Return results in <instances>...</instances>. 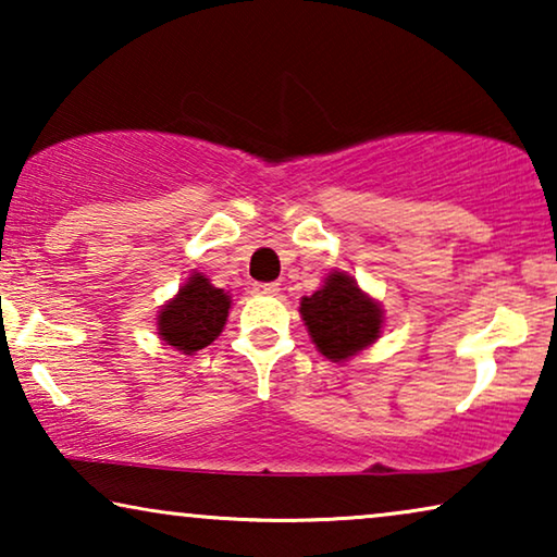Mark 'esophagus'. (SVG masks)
<instances>
[{"label":"esophagus","mask_w":557,"mask_h":557,"mask_svg":"<svg viewBox=\"0 0 557 557\" xmlns=\"http://www.w3.org/2000/svg\"><path fill=\"white\" fill-rule=\"evenodd\" d=\"M253 292L256 294H265V296H276L281 292V286L276 284V281H271V284H256Z\"/></svg>","instance_id":"obj_1"}]
</instances>
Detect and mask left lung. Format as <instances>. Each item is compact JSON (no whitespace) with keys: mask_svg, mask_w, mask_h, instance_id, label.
<instances>
[{"mask_svg":"<svg viewBox=\"0 0 557 557\" xmlns=\"http://www.w3.org/2000/svg\"><path fill=\"white\" fill-rule=\"evenodd\" d=\"M299 311L311 342L332 362H347L360 349L370 347L383 330L380 304L345 271L330 273L319 292L304 296Z\"/></svg>","mask_w":557,"mask_h":557,"instance_id":"1","label":"left lung"}]
</instances>
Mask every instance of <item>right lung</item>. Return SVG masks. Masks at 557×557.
Instances as JSON below:
<instances>
[{
	"instance_id": "add662e5",
	"label": "right lung",
	"mask_w": 557,
	"mask_h": 557,
	"mask_svg": "<svg viewBox=\"0 0 557 557\" xmlns=\"http://www.w3.org/2000/svg\"><path fill=\"white\" fill-rule=\"evenodd\" d=\"M231 296L223 288L212 286L202 273H193L177 296L170 299L159 311L157 330L166 345L185 355L215 342L227 322Z\"/></svg>"
}]
</instances>
